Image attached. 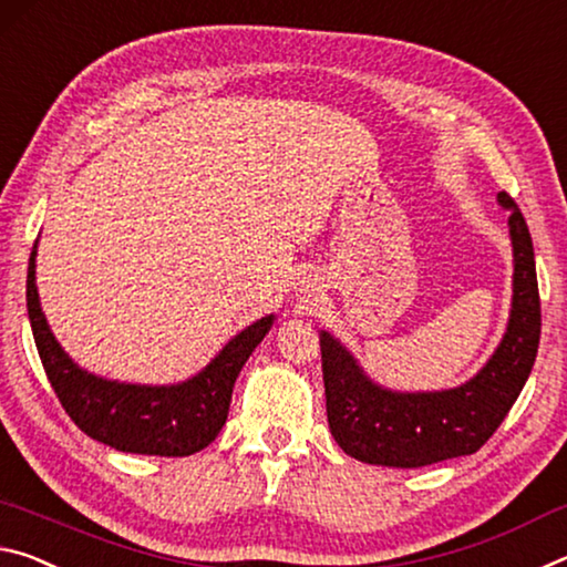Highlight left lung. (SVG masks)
Wrapping results in <instances>:
<instances>
[{"label": "left lung", "instance_id": "1", "mask_svg": "<svg viewBox=\"0 0 567 567\" xmlns=\"http://www.w3.org/2000/svg\"><path fill=\"white\" fill-rule=\"evenodd\" d=\"M515 250L513 311L503 344L475 379L447 392L396 394L371 384L349 351L321 331V371L333 440L354 460L386 467H424L477 452L515 404L540 344V293L527 223L509 193Z\"/></svg>", "mask_w": 567, "mask_h": 567}]
</instances>
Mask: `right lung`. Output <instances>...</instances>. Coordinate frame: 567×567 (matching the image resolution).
I'll list each match as a JSON object with an SVG mask.
<instances>
[{"mask_svg":"<svg viewBox=\"0 0 567 567\" xmlns=\"http://www.w3.org/2000/svg\"><path fill=\"white\" fill-rule=\"evenodd\" d=\"M34 250L27 268V311L44 374L62 410L87 437L120 452L188 457L218 437L226 424L230 394L246 364L274 323V317L250 323L198 377L175 386L117 384L82 371L54 341L34 284Z\"/></svg>","mask_w":567,"mask_h":567,"instance_id":"obj_1","label":"right lung"}]
</instances>
